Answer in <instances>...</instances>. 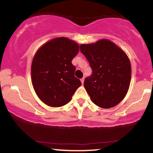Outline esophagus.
I'll use <instances>...</instances> for the list:
<instances>
[{
	"label": "esophagus",
	"mask_w": 153,
	"mask_h": 153,
	"mask_svg": "<svg viewBox=\"0 0 153 153\" xmlns=\"http://www.w3.org/2000/svg\"><path fill=\"white\" fill-rule=\"evenodd\" d=\"M80 80H81V82H82V84H83V83H84V80H85V79H84V78H82L81 79H80Z\"/></svg>",
	"instance_id": "1"
}]
</instances>
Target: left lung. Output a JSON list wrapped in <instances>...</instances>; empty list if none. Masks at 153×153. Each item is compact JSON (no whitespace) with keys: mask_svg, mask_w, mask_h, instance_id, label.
Wrapping results in <instances>:
<instances>
[{"mask_svg":"<svg viewBox=\"0 0 153 153\" xmlns=\"http://www.w3.org/2000/svg\"><path fill=\"white\" fill-rule=\"evenodd\" d=\"M80 51L92 69L84 87L95 105L115 106L125 97L131 80V64L126 54L113 42L102 39L80 45Z\"/></svg>","mask_w":153,"mask_h":153,"instance_id":"left-lung-1","label":"left lung"}]
</instances>
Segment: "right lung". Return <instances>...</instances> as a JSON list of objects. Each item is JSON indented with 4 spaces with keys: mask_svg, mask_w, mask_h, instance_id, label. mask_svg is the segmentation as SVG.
I'll use <instances>...</instances> for the list:
<instances>
[{
    "mask_svg": "<svg viewBox=\"0 0 153 153\" xmlns=\"http://www.w3.org/2000/svg\"><path fill=\"white\" fill-rule=\"evenodd\" d=\"M78 52V44L65 37L47 42L36 52L31 66L32 82L39 99L49 106L67 104L81 85L71 63Z\"/></svg>",
    "mask_w": 153,
    "mask_h": 153,
    "instance_id": "right-lung-1",
    "label": "right lung"
}]
</instances>
